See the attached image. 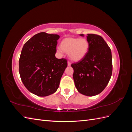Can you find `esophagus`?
Listing matches in <instances>:
<instances>
[{
  "label": "esophagus",
  "mask_w": 132,
  "mask_h": 132,
  "mask_svg": "<svg viewBox=\"0 0 132 132\" xmlns=\"http://www.w3.org/2000/svg\"><path fill=\"white\" fill-rule=\"evenodd\" d=\"M71 65V63L69 61H68V65L70 66Z\"/></svg>",
  "instance_id": "esophagus-1"
}]
</instances>
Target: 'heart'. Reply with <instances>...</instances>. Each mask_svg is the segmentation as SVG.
Masks as SVG:
<instances>
[{
  "label": "heart",
  "mask_w": 132,
  "mask_h": 132,
  "mask_svg": "<svg viewBox=\"0 0 132 132\" xmlns=\"http://www.w3.org/2000/svg\"><path fill=\"white\" fill-rule=\"evenodd\" d=\"M60 47L61 48L58 49V51L68 53L71 61L78 62L84 58L88 52L89 43L84 38L68 37L63 39Z\"/></svg>",
  "instance_id": "1"
}]
</instances>
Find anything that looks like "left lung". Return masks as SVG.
Segmentation results:
<instances>
[{
  "mask_svg": "<svg viewBox=\"0 0 132 132\" xmlns=\"http://www.w3.org/2000/svg\"><path fill=\"white\" fill-rule=\"evenodd\" d=\"M84 36L83 34L80 35ZM88 52L81 61L71 64L73 79L80 93L88 96L98 95L105 89L112 73L110 48L100 36L87 34Z\"/></svg>",
  "mask_w": 132,
  "mask_h": 132,
  "instance_id": "obj_1",
  "label": "left lung"
}]
</instances>
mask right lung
<instances>
[{
    "instance_id": "obj_1",
    "label": "right lung",
    "mask_w": 132,
    "mask_h": 132,
    "mask_svg": "<svg viewBox=\"0 0 132 132\" xmlns=\"http://www.w3.org/2000/svg\"><path fill=\"white\" fill-rule=\"evenodd\" d=\"M58 35L40 32L23 46L19 59V73L26 88L38 96H47L58 88L67 67L64 58L55 57Z\"/></svg>"
}]
</instances>
